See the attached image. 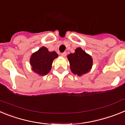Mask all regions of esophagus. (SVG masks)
Masks as SVG:
<instances>
[{
    "label": "esophagus",
    "mask_w": 125,
    "mask_h": 125,
    "mask_svg": "<svg viewBox=\"0 0 125 125\" xmlns=\"http://www.w3.org/2000/svg\"><path fill=\"white\" fill-rule=\"evenodd\" d=\"M61 56L62 57H66V52H62V53H61Z\"/></svg>",
    "instance_id": "esophagus-1"
}]
</instances>
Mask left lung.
Masks as SVG:
<instances>
[{
	"label": "left lung",
	"instance_id": "left-lung-1",
	"mask_svg": "<svg viewBox=\"0 0 125 125\" xmlns=\"http://www.w3.org/2000/svg\"><path fill=\"white\" fill-rule=\"evenodd\" d=\"M70 64L71 72L75 75L81 76L90 71L93 66V58L81 47L75 49L74 53L67 56Z\"/></svg>",
	"mask_w": 125,
	"mask_h": 125
}]
</instances>
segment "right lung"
<instances>
[{
    "instance_id": "right-lung-1",
    "label": "right lung",
    "mask_w": 125,
    "mask_h": 125,
    "mask_svg": "<svg viewBox=\"0 0 125 125\" xmlns=\"http://www.w3.org/2000/svg\"><path fill=\"white\" fill-rule=\"evenodd\" d=\"M58 57L55 51L50 52L48 49L42 46L34 52L30 58L31 69L39 76H45L50 72L53 61Z\"/></svg>"
}]
</instances>
